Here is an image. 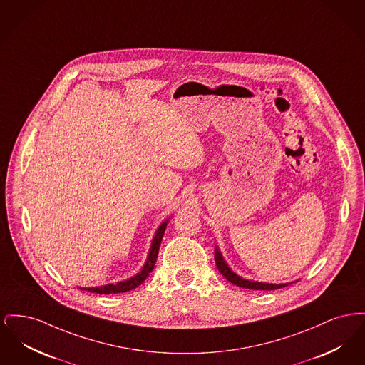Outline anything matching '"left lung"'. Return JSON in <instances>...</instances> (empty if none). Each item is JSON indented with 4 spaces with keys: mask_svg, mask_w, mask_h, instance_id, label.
<instances>
[{
    "mask_svg": "<svg viewBox=\"0 0 365 365\" xmlns=\"http://www.w3.org/2000/svg\"><path fill=\"white\" fill-rule=\"evenodd\" d=\"M215 261H216V267L219 269V272L225 277V278L238 286V287H243V289H250V290H277L280 287H284L287 286L289 283L286 284H269V283H262V282H253V280H247V279L241 278L238 277L235 272H232V269L227 265L226 261L223 259L220 250L217 247H215Z\"/></svg>",
    "mask_w": 365,
    "mask_h": 365,
    "instance_id": "left-lung-1",
    "label": "left lung"
}]
</instances>
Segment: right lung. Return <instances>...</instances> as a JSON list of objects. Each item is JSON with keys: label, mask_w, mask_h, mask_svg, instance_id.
<instances>
[{"label": "right lung", "mask_w": 365, "mask_h": 365, "mask_svg": "<svg viewBox=\"0 0 365 365\" xmlns=\"http://www.w3.org/2000/svg\"><path fill=\"white\" fill-rule=\"evenodd\" d=\"M167 223H168V219L164 223H161L160 227L157 228L155 238H153L152 245H150V250H149L146 262H145V265L142 267V269L139 271L135 277L119 282L116 284L110 283V284H105V286H100V287H88V289H82V290H87L90 293H97V294H118V293H125V292H130V290L138 287L139 284H142L145 282V279L149 277V274L155 268L157 255H158V247H160V243H161V240H163L164 231L167 228Z\"/></svg>", "instance_id": "right-lung-1"}]
</instances>
